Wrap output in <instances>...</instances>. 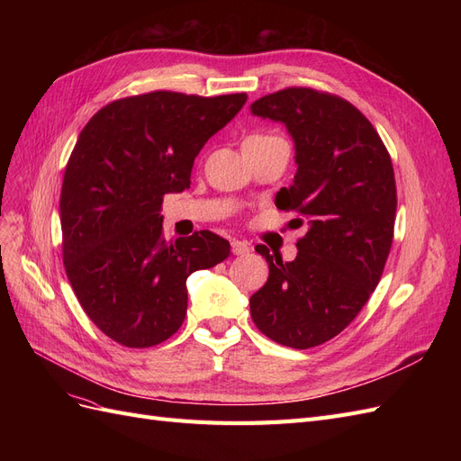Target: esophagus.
I'll return each instance as SVG.
<instances>
[{
  "label": "esophagus",
  "mask_w": 461,
  "mask_h": 461,
  "mask_svg": "<svg viewBox=\"0 0 461 461\" xmlns=\"http://www.w3.org/2000/svg\"><path fill=\"white\" fill-rule=\"evenodd\" d=\"M230 246H232V252H234L236 256H244V254L249 252V244L244 242V240H232Z\"/></svg>",
  "instance_id": "1"
}]
</instances>
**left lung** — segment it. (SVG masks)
Masks as SVG:
<instances>
[{
    "mask_svg": "<svg viewBox=\"0 0 461 461\" xmlns=\"http://www.w3.org/2000/svg\"><path fill=\"white\" fill-rule=\"evenodd\" d=\"M249 109L283 122L294 140V183L275 203L308 221L294 261L256 248L269 278L249 312L265 337L305 350L350 325L381 281L396 219L393 161L367 117L339 95L285 88Z\"/></svg>",
    "mask_w": 461,
    "mask_h": 461,
    "instance_id": "8db88e82",
    "label": "left lung"
}]
</instances>
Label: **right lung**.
<instances>
[{"mask_svg":"<svg viewBox=\"0 0 461 461\" xmlns=\"http://www.w3.org/2000/svg\"><path fill=\"white\" fill-rule=\"evenodd\" d=\"M246 94L158 90L102 107L82 129L61 188L63 265L82 310L111 340L156 346L186 315V278L230 256L200 230L167 242L165 194L190 188L194 159L234 119Z\"/></svg>","mask_w":461,"mask_h":461,"instance_id":"obj_1","label":"right lung"}]
</instances>
